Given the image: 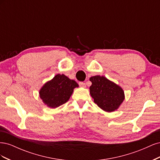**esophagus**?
<instances>
[{
    "label": "esophagus",
    "mask_w": 160,
    "mask_h": 160,
    "mask_svg": "<svg viewBox=\"0 0 160 160\" xmlns=\"http://www.w3.org/2000/svg\"><path fill=\"white\" fill-rule=\"evenodd\" d=\"M79 85L80 87H81V88H85L86 87V84L85 83H83V82H79Z\"/></svg>",
    "instance_id": "esophagus-1"
}]
</instances>
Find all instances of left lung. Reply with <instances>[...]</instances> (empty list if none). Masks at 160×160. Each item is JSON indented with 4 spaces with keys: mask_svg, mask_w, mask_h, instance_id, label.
Segmentation results:
<instances>
[{
    "mask_svg": "<svg viewBox=\"0 0 160 160\" xmlns=\"http://www.w3.org/2000/svg\"><path fill=\"white\" fill-rule=\"evenodd\" d=\"M89 80L90 94L95 103L107 112L117 110L125 99L122 88L103 76L91 77Z\"/></svg>",
    "mask_w": 160,
    "mask_h": 160,
    "instance_id": "1",
    "label": "left lung"
}]
</instances>
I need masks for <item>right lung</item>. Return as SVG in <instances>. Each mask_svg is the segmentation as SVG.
I'll return each instance as SVG.
<instances>
[{"mask_svg": "<svg viewBox=\"0 0 160 160\" xmlns=\"http://www.w3.org/2000/svg\"><path fill=\"white\" fill-rule=\"evenodd\" d=\"M79 85L63 74H57L42 87L39 91L43 103L51 108H56L68 101L73 89Z\"/></svg>", "mask_w": 160, "mask_h": 160, "instance_id": "add662e5", "label": "right lung"}]
</instances>
